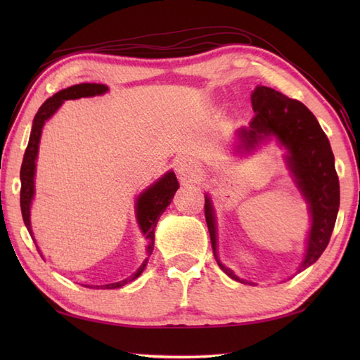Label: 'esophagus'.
I'll use <instances>...</instances> for the list:
<instances>
[{
  "label": "esophagus",
  "instance_id": "obj_1",
  "mask_svg": "<svg viewBox=\"0 0 360 360\" xmlns=\"http://www.w3.org/2000/svg\"><path fill=\"white\" fill-rule=\"evenodd\" d=\"M174 170L176 173H178L179 176H182V178H195V176L198 174V167L195 162H192L190 159H186V158H181L176 160L174 164Z\"/></svg>",
  "mask_w": 360,
  "mask_h": 360
}]
</instances>
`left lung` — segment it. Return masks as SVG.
<instances>
[{"label": "left lung", "instance_id": "obj_1", "mask_svg": "<svg viewBox=\"0 0 360 360\" xmlns=\"http://www.w3.org/2000/svg\"><path fill=\"white\" fill-rule=\"evenodd\" d=\"M252 117L249 128L240 131L243 147L254 148L264 137L275 136L289 151L288 165L292 172L298 188L307 198L311 212V231L308 249L298 272L316 263L330 243L340 204L339 178L334 167L331 151L323 129L317 119L302 102L283 96L267 86H257L252 93ZM205 221H207L213 255L221 269L233 280L236 275L219 263L217 257V229L210 198L205 196Z\"/></svg>", "mask_w": 360, "mask_h": 360}]
</instances>
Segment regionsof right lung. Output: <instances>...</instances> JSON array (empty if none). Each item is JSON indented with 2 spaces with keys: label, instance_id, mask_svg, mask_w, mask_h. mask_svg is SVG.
<instances>
[{
  "label": "right lung",
  "instance_id": "1",
  "mask_svg": "<svg viewBox=\"0 0 360 360\" xmlns=\"http://www.w3.org/2000/svg\"><path fill=\"white\" fill-rule=\"evenodd\" d=\"M108 91V86L101 85V83H80V85H74L71 88H66L58 91L57 94H53L46 101L38 112L35 114L34 125H32V133L29 137L27 148L25 151V158H22L21 170H20V179H21V190H20V205H21V213H22V221L27 227L29 233L32 235L30 231V201L34 198V174H35V159L38 153V143H40V136H41V128L44 122L48 120L53 112H56L60 105L65 101H71V98H80V97H91L97 94H103ZM179 184L178 179L173 172H168L164 174L158 182H155L150 188L145 190V192L137 198L136 202V217L137 223H139L145 238L148 241L147 246V254L151 255L153 248H155V227L159 221V217L162 215L167 205L172 202L173 196L178 190ZM148 263V258H145L142 266L137 269L131 277H128L117 283H110V285H102V286H94V288H103V289H117L122 288L127 283L136 280L139 275L143 272L145 266ZM86 288H93L88 285Z\"/></svg>",
  "mask_w": 360,
  "mask_h": 360
}]
</instances>
